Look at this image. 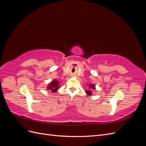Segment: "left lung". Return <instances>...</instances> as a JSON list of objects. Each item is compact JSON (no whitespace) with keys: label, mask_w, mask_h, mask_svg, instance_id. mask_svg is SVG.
Wrapping results in <instances>:
<instances>
[{"label":"left lung","mask_w":146,"mask_h":146,"mask_svg":"<svg viewBox=\"0 0 146 146\" xmlns=\"http://www.w3.org/2000/svg\"><path fill=\"white\" fill-rule=\"evenodd\" d=\"M90 87L91 88H93V89H94V88H94V86L92 85H90ZM86 92L88 94V95H91V94H92V92H91V91H86Z\"/></svg>","instance_id":"left-lung-1"}]
</instances>
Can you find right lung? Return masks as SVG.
Returning a JSON list of instances; mask_svg holds the SVG:
<instances>
[{
    "instance_id": "right-lung-1",
    "label": "right lung",
    "mask_w": 146,
    "mask_h": 146,
    "mask_svg": "<svg viewBox=\"0 0 146 146\" xmlns=\"http://www.w3.org/2000/svg\"><path fill=\"white\" fill-rule=\"evenodd\" d=\"M48 88L50 90L53 92H55L57 91V90L59 88V83L56 80H54L52 82L50 83V84L48 86Z\"/></svg>"
}]
</instances>
